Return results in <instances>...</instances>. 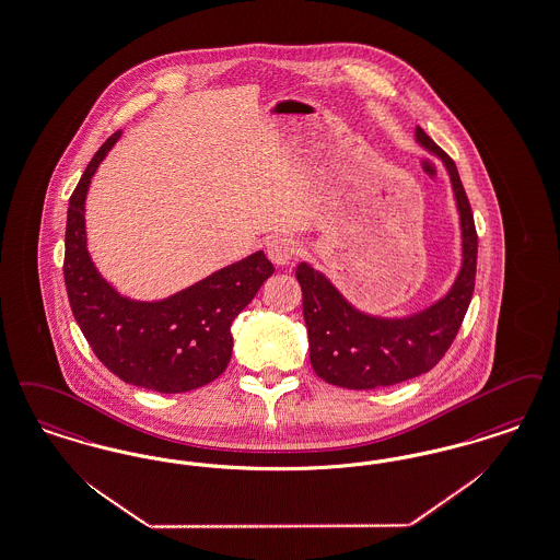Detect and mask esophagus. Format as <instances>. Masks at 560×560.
Here are the masks:
<instances>
[{"label":"esophagus","mask_w":560,"mask_h":560,"mask_svg":"<svg viewBox=\"0 0 560 560\" xmlns=\"http://www.w3.org/2000/svg\"><path fill=\"white\" fill-rule=\"evenodd\" d=\"M300 247L298 244L290 240V237H281V235H275L267 242V254H269L270 260L277 265V267H288L293 262V258L298 256Z\"/></svg>","instance_id":"esophagus-1"}]
</instances>
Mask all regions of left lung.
<instances>
[{"label":"left lung","instance_id":"obj_1","mask_svg":"<svg viewBox=\"0 0 560 560\" xmlns=\"http://www.w3.org/2000/svg\"><path fill=\"white\" fill-rule=\"evenodd\" d=\"M415 139L446 168L460 224V267L450 290L425 308L385 316L360 311L325 272L300 262L295 277L304 295L311 364L320 380L337 387L375 389L431 371L446 354L469 308L477 269V233L469 200L452 158L421 127L415 129Z\"/></svg>","mask_w":560,"mask_h":560}]
</instances>
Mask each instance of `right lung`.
Wrapping results in <instances>:
<instances>
[{"label": "right lung", "instance_id": "obj_1", "mask_svg": "<svg viewBox=\"0 0 560 560\" xmlns=\"http://www.w3.org/2000/svg\"><path fill=\"white\" fill-rule=\"evenodd\" d=\"M118 139L120 131L91 158L68 201V302L91 350L116 377L160 394L191 392L223 375L233 352L231 323L275 267L258 249L168 298L122 295L95 269L85 231L91 179Z\"/></svg>", "mask_w": 560, "mask_h": 560}]
</instances>
